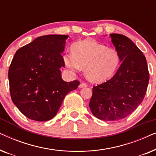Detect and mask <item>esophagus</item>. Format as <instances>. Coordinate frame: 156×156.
<instances>
[{
    "label": "esophagus",
    "mask_w": 156,
    "mask_h": 156,
    "mask_svg": "<svg viewBox=\"0 0 156 156\" xmlns=\"http://www.w3.org/2000/svg\"><path fill=\"white\" fill-rule=\"evenodd\" d=\"M87 84H85V83H81L79 87H80V88H84V87H87Z\"/></svg>",
    "instance_id": "1"
}]
</instances>
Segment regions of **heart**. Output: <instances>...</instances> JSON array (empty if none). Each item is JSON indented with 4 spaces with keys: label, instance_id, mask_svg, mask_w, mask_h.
<instances>
[{
    "label": "heart",
    "instance_id": "heart-1",
    "mask_svg": "<svg viewBox=\"0 0 156 156\" xmlns=\"http://www.w3.org/2000/svg\"><path fill=\"white\" fill-rule=\"evenodd\" d=\"M72 55L65 54V65L74 72L84 69L87 80L94 83H101L112 77L119 64L118 52L112 48L94 40L76 42L71 48Z\"/></svg>",
    "mask_w": 156,
    "mask_h": 156
}]
</instances>
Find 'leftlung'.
Masks as SVG:
<instances>
[{
  "mask_svg": "<svg viewBox=\"0 0 156 156\" xmlns=\"http://www.w3.org/2000/svg\"><path fill=\"white\" fill-rule=\"evenodd\" d=\"M121 65L107 82L93 87L89 108L103 121H117L131 114L144 100L149 82L147 62L131 40L110 34Z\"/></svg>",
  "mask_w": 156,
  "mask_h": 156,
  "instance_id": "obj_1",
  "label": "left lung"
}]
</instances>
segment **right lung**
<instances>
[{"label": "right lung", "instance_id": "right-lung-1", "mask_svg": "<svg viewBox=\"0 0 156 156\" xmlns=\"http://www.w3.org/2000/svg\"><path fill=\"white\" fill-rule=\"evenodd\" d=\"M68 37L40 36L15 54L8 71L10 96L16 107L30 119H52L65 96L80 84L62 79L60 68L65 66L62 54Z\"/></svg>", "mask_w": 156, "mask_h": 156}]
</instances>
